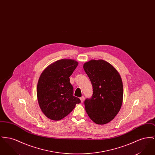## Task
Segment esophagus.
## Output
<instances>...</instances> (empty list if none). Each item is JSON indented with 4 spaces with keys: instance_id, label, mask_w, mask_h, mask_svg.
Returning <instances> with one entry per match:
<instances>
[{
    "instance_id": "esophagus-1",
    "label": "esophagus",
    "mask_w": 155,
    "mask_h": 155,
    "mask_svg": "<svg viewBox=\"0 0 155 155\" xmlns=\"http://www.w3.org/2000/svg\"><path fill=\"white\" fill-rule=\"evenodd\" d=\"M80 100H81V103H82V102H84V96H81V97H80Z\"/></svg>"
}]
</instances>
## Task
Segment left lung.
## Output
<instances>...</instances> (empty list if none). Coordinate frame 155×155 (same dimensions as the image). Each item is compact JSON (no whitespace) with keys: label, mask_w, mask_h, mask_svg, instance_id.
I'll return each mask as SVG.
<instances>
[{"label":"left lung","mask_w":155,"mask_h":155,"mask_svg":"<svg viewBox=\"0 0 155 155\" xmlns=\"http://www.w3.org/2000/svg\"><path fill=\"white\" fill-rule=\"evenodd\" d=\"M83 68L93 87V95L85 102L89 118L97 124L109 123L118 114L123 99V86L117 70L102 59L91 60Z\"/></svg>","instance_id":"left-lung-1"}]
</instances>
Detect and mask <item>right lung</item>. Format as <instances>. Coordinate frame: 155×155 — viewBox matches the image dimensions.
I'll return each instance as SVG.
<instances>
[{
	"label": "right lung",
	"instance_id": "obj_1",
	"mask_svg": "<svg viewBox=\"0 0 155 155\" xmlns=\"http://www.w3.org/2000/svg\"><path fill=\"white\" fill-rule=\"evenodd\" d=\"M78 63L73 59H61L47 67L37 85V98L45 115L52 120L65 117L73 110L79 98L73 96L69 77Z\"/></svg>",
	"mask_w": 155,
	"mask_h": 155
}]
</instances>
